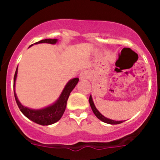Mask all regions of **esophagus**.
<instances>
[{
	"mask_svg": "<svg viewBox=\"0 0 160 160\" xmlns=\"http://www.w3.org/2000/svg\"><path fill=\"white\" fill-rule=\"evenodd\" d=\"M88 78V72L86 71H82L80 74V80H86Z\"/></svg>",
	"mask_w": 160,
	"mask_h": 160,
	"instance_id": "34e87169",
	"label": "esophagus"
}]
</instances>
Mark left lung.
I'll use <instances>...</instances> for the list:
<instances>
[{"label":"left lung","mask_w":160,"mask_h":160,"mask_svg":"<svg viewBox=\"0 0 160 160\" xmlns=\"http://www.w3.org/2000/svg\"><path fill=\"white\" fill-rule=\"evenodd\" d=\"M89 104H90V106H91V108L92 110L93 113H94V114L96 116L97 118L99 119L100 120H102V122H106V123H108V124H111V125H114V124H120L121 122H124V121H116V120H111V119H108L107 117H105L104 116H103L102 114V113L99 112L98 110H97V108H95V104H94V102H93L92 101V96L90 95L89 96Z\"/></svg>","instance_id":"1"}]
</instances>
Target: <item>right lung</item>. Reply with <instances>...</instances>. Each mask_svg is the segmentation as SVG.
Wrapping results in <instances>:
<instances>
[{"label":"right lung","mask_w":160,"mask_h":160,"mask_svg":"<svg viewBox=\"0 0 160 160\" xmlns=\"http://www.w3.org/2000/svg\"><path fill=\"white\" fill-rule=\"evenodd\" d=\"M58 41L57 39H45L40 40L34 44L42 43H50V44H56ZM33 45V44H32ZM31 45L30 47H32ZM18 73V67L16 70L15 75H14V80H13V89H14V96H15L16 102L17 103V105L21 111L22 113H23L27 118L31 120L33 122L42 125V126H49V125L53 124L56 122L61 119V117L63 115L64 112L65 111L66 105H67V101L68 99L70 93L71 91L74 89V88L76 86L77 84L79 81V78H76L74 79L70 80L68 83L66 84L64 89L62 90L61 95L57 99L56 102L51 105L46 107L42 109H32L25 107L22 104L20 103L19 99L17 98V95L16 94L15 92V84L16 77H17Z\"/></svg>","instance_id":"obj_1"}]
</instances>
